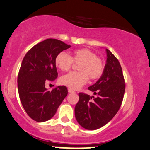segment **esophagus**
I'll return each mask as SVG.
<instances>
[{"label":"esophagus","instance_id":"esophagus-1","mask_svg":"<svg viewBox=\"0 0 150 150\" xmlns=\"http://www.w3.org/2000/svg\"><path fill=\"white\" fill-rule=\"evenodd\" d=\"M68 91H69V93H73V92H75L74 90H72V89H69Z\"/></svg>","mask_w":150,"mask_h":150}]
</instances>
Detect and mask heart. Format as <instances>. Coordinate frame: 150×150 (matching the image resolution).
I'll list each match as a JSON object with an SVG mask.
<instances>
[{"mask_svg": "<svg viewBox=\"0 0 150 150\" xmlns=\"http://www.w3.org/2000/svg\"><path fill=\"white\" fill-rule=\"evenodd\" d=\"M54 63L56 67L63 72L69 71L73 63L78 64L79 72L71 73L60 77V83L72 89H79L88 81L98 79L102 76L105 69L104 62L96 56L94 52L87 48L76 50L71 52L70 56L64 52L56 55Z\"/></svg>", "mask_w": 150, "mask_h": 150, "instance_id": "heart-1", "label": "heart"}]
</instances>
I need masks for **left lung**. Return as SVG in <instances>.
Here are the masks:
<instances>
[{
	"instance_id": "left-lung-1",
	"label": "left lung",
	"mask_w": 150,
	"mask_h": 150,
	"mask_svg": "<svg viewBox=\"0 0 150 150\" xmlns=\"http://www.w3.org/2000/svg\"><path fill=\"white\" fill-rule=\"evenodd\" d=\"M107 61L99 79L88 90L94 95L79 94L75 107V118L82 127L96 130L108 123L117 113L123 100L125 81L119 61L106 49Z\"/></svg>"
}]
</instances>
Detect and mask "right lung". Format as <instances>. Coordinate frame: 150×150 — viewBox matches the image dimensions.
<instances>
[{"instance_id": "add662e5", "label": "right lung", "mask_w": 150, "mask_h": 150, "mask_svg": "<svg viewBox=\"0 0 150 150\" xmlns=\"http://www.w3.org/2000/svg\"><path fill=\"white\" fill-rule=\"evenodd\" d=\"M70 47L60 40L47 39L33 46L23 59L18 76L19 96L26 113L36 122L51 119L68 94L66 86L50 92L45 83L58 77L56 55Z\"/></svg>"}]
</instances>
